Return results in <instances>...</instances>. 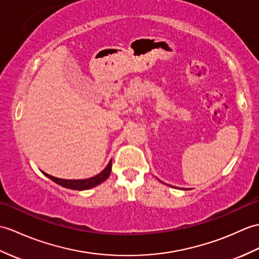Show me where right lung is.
Here are the masks:
<instances>
[{
	"mask_svg": "<svg viewBox=\"0 0 259 259\" xmlns=\"http://www.w3.org/2000/svg\"><path fill=\"white\" fill-rule=\"evenodd\" d=\"M111 165H112V162L110 161L105 169L102 170L99 174H97V176L89 178V179H85V180H64V179H58L55 177H52V176H50V174H46L45 172H43V173L48 179H51L52 181L57 183L58 185L64 186V188H66V189L83 191V190H89L92 188H95V186H97L100 183L106 181L108 177L110 176Z\"/></svg>",
	"mask_w": 259,
	"mask_h": 259,
	"instance_id": "right-lung-1",
	"label": "right lung"
}]
</instances>
